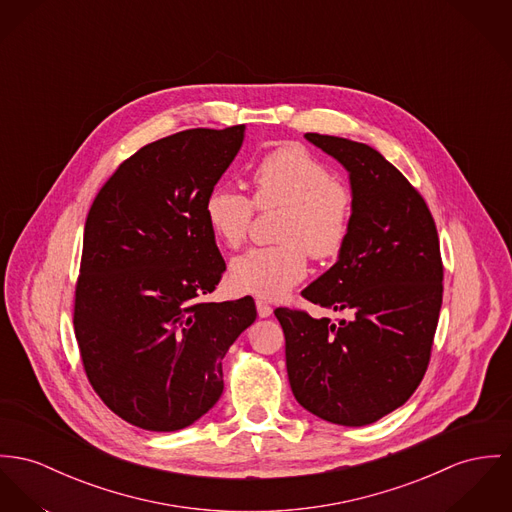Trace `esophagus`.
Returning a JSON list of instances; mask_svg holds the SVG:
<instances>
[{
  "label": "esophagus",
  "instance_id": "34e87169",
  "mask_svg": "<svg viewBox=\"0 0 512 512\" xmlns=\"http://www.w3.org/2000/svg\"><path fill=\"white\" fill-rule=\"evenodd\" d=\"M255 306H257V314H259V317H269V315L273 314V308H271L265 300H257Z\"/></svg>",
  "mask_w": 512,
  "mask_h": 512
}]
</instances>
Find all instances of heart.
Wrapping results in <instances>:
<instances>
[{
    "label": "heart",
    "instance_id": "obj_1",
    "mask_svg": "<svg viewBox=\"0 0 512 512\" xmlns=\"http://www.w3.org/2000/svg\"><path fill=\"white\" fill-rule=\"evenodd\" d=\"M251 198L234 187L216 185L204 198L208 230L224 247L236 249L249 234L255 208H280L278 245L249 249L230 265V282L239 292L280 298L315 261L339 257L351 237L354 197L329 167L300 144H282L257 159L251 169Z\"/></svg>",
    "mask_w": 512,
    "mask_h": 512
}]
</instances>
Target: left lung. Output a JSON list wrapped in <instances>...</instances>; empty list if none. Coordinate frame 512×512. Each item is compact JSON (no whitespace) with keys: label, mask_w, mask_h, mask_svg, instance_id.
Returning <instances> with one entry per match:
<instances>
[{"label":"left lung","mask_w":512,"mask_h":512,"mask_svg":"<svg viewBox=\"0 0 512 512\" xmlns=\"http://www.w3.org/2000/svg\"><path fill=\"white\" fill-rule=\"evenodd\" d=\"M351 173L353 232L339 261L302 296L345 317L276 308L298 403L335 425L362 427L401 407L421 384L442 306L444 267L421 193L374 148L308 132Z\"/></svg>","instance_id":"left-lung-1"}]
</instances>
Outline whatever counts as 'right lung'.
Returning a JSON list of instances; mask_svg holds the SVG:
<instances>
[{
  "instance_id": "add662e5",
  "label": "right lung",
  "mask_w": 512,
  "mask_h": 512,
  "mask_svg": "<svg viewBox=\"0 0 512 512\" xmlns=\"http://www.w3.org/2000/svg\"><path fill=\"white\" fill-rule=\"evenodd\" d=\"M243 124L171 134L124 159L83 232L74 331L85 376L126 423L169 433L222 395V358L255 317L251 296L206 302L226 263L204 198L236 158Z\"/></svg>"
}]
</instances>
